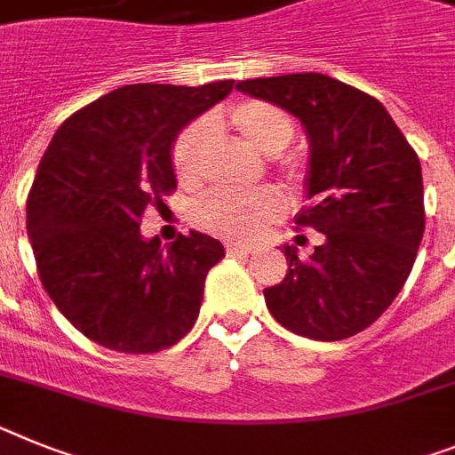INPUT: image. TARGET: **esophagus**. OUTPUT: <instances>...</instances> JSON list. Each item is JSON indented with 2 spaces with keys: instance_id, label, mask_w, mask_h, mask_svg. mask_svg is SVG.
I'll return each instance as SVG.
<instances>
[{
  "instance_id": "obj_1",
  "label": "esophagus",
  "mask_w": 455,
  "mask_h": 455,
  "mask_svg": "<svg viewBox=\"0 0 455 455\" xmlns=\"http://www.w3.org/2000/svg\"><path fill=\"white\" fill-rule=\"evenodd\" d=\"M225 251L230 255H246V253H253V246H248L243 242H228L225 243Z\"/></svg>"
}]
</instances>
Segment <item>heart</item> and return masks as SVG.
Segmentation results:
<instances>
[{
	"instance_id": "heart-1",
	"label": "heart",
	"mask_w": 455,
	"mask_h": 455,
	"mask_svg": "<svg viewBox=\"0 0 455 455\" xmlns=\"http://www.w3.org/2000/svg\"><path fill=\"white\" fill-rule=\"evenodd\" d=\"M230 119L251 149L262 156L281 154L294 138V119L290 112L269 100H242L230 110ZM213 119L190 124L177 138L172 163L177 177L193 184L204 172ZM285 209V200L275 188H259L251 193L236 190H212L193 204V220L202 230L230 239H251L274 223Z\"/></svg>"
}]
</instances>
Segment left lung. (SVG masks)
Masks as SVG:
<instances>
[{"instance_id":"left-lung-1","label":"left lung","mask_w":455,"mask_h":455,"mask_svg":"<svg viewBox=\"0 0 455 455\" xmlns=\"http://www.w3.org/2000/svg\"><path fill=\"white\" fill-rule=\"evenodd\" d=\"M297 116L310 145L297 225L322 232L308 258L283 243L287 274L267 287L278 324L313 340H343L371 327L405 285L423 213L421 163L387 108L322 73L236 83Z\"/></svg>"}]
</instances>
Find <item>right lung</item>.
Masks as SVG:
<instances>
[{
    "label": "right lung",
    "mask_w": 455,
    "mask_h": 455,
    "mask_svg": "<svg viewBox=\"0 0 455 455\" xmlns=\"http://www.w3.org/2000/svg\"><path fill=\"white\" fill-rule=\"evenodd\" d=\"M232 84H126L68 116L50 140L27 200V235L45 292L89 340L151 355L196 324L223 243L193 230L163 248L158 236H142L140 219L177 188L181 131Z\"/></svg>",
    "instance_id": "add662e5"
}]
</instances>
